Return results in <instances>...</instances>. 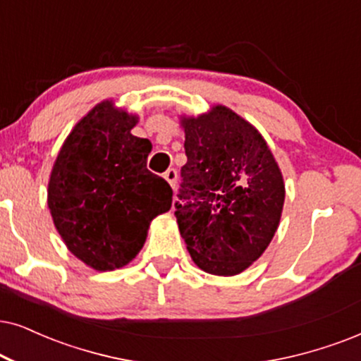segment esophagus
I'll return each instance as SVG.
<instances>
[{
    "mask_svg": "<svg viewBox=\"0 0 361 361\" xmlns=\"http://www.w3.org/2000/svg\"><path fill=\"white\" fill-rule=\"evenodd\" d=\"M163 178H165L168 183H170L171 188H175L176 180H178V173H176L175 168H170V170H166L165 175H163Z\"/></svg>",
    "mask_w": 361,
    "mask_h": 361,
    "instance_id": "1",
    "label": "esophagus"
}]
</instances>
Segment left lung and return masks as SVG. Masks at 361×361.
<instances>
[{
    "label": "left lung",
    "instance_id": "8db88e82",
    "mask_svg": "<svg viewBox=\"0 0 361 361\" xmlns=\"http://www.w3.org/2000/svg\"><path fill=\"white\" fill-rule=\"evenodd\" d=\"M185 153L175 216L193 262L212 275H238L270 245L285 185L267 141L225 106L183 118Z\"/></svg>",
    "mask_w": 361,
    "mask_h": 361
}]
</instances>
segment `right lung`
I'll return each instance as SVG.
<instances>
[{
    "label": "right lung",
    "instance_id": "add662e5",
    "mask_svg": "<svg viewBox=\"0 0 361 361\" xmlns=\"http://www.w3.org/2000/svg\"><path fill=\"white\" fill-rule=\"evenodd\" d=\"M136 116L111 102L73 128L48 185V207L68 250L98 271L130 263L173 190L147 168L152 143L131 135Z\"/></svg>",
    "mask_w": 361,
    "mask_h": 361
}]
</instances>
